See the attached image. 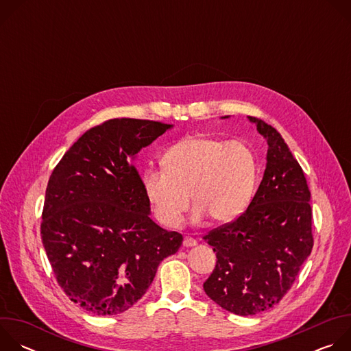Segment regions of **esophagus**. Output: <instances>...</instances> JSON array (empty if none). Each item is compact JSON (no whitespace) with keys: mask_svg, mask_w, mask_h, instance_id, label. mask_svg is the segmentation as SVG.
<instances>
[{"mask_svg":"<svg viewBox=\"0 0 351 351\" xmlns=\"http://www.w3.org/2000/svg\"><path fill=\"white\" fill-rule=\"evenodd\" d=\"M197 245V240L193 237H184L183 240V247H194Z\"/></svg>","mask_w":351,"mask_h":351,"instance_id":"1","label":"esophagus"}]
</instances>
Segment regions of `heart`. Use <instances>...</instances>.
Masks as SVG:
<instances>
[{"instance_id":"b5f03b06","label":"heart","mask_w":351,"mask_h":351,"mask_svg":"<svg viewBox=\"0 0 351 351\" xmlns=\"http://www.w3.org/2000/svg\"><path fill=\"white\" fill-rule=\"evenodd\" d=\"M164 169L147 168L143 190L157 219L180 225L191 203L194 222L207 218L215 225L237 219L252 203L258 165L253 148L241 140H222L207 134L187 136L164 153Z\"/></svg>"}]
</instances>
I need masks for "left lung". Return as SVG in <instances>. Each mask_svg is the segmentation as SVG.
I'll list each match as a JSON object with an SVG mask.
<instances>
[{"label":"left lung","mask_w":351,"mask_h":351,"mask_svg":"<svg viewBox=\"0 0 351 351\" xmlns=\"http://www.w3.org/2000/svg\"><path fill=\"white\" fill-rule=\"evenodd\" d=\"M248 121L268 143L263 180L237 219L203 237L217 254L204 291L219 307L243 317L280 302L314 244L311 193L302 167L275 128L258 118Z\"/></svg>","instance_id":"1"}]
</instances>
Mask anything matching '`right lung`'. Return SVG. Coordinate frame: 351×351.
<instances>
[{
    "mask_svg": "<svg viewBox=\"0 0 351 351\" xmlns=\"http://www.w3.org/2000/svg\"><path fill=\"white\" fill-rule=\"evenodd\" d=\"M110 119L87 130L62 157L45 190L41 240L65 294L97 315L129 310L183 236L152 218L134 167L141 148L172 129Z\"/></svg>",
    "mask_w": 351,
    "mask_h": 351,
    "instance_id": "1",
    "label": "right lung"
}]
</instances>
